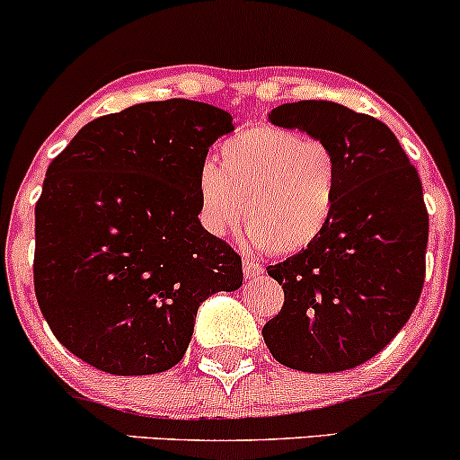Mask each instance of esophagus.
Returning a JSON list of instances; mask_svg holds the SVG:
<instances>
[{
  "label": "esophagus",
  "instance_id": "esophagus-1",
  "mask_svg": "<svg viewBox=\"0 0 460 460\" xmlns=\"http://www.w3.org/2000/svg\"><path fill=\"white\" fill-rule=\"evenodd\" d=\"M242 270H244L246 279H255L260 277V274H263V266L261 263H257L255 260H244V263H242Z\"/></svg>",
  "mask_w": 460,
  "mask_h": 460
}]
</instances>
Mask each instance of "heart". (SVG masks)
<instances>
[{"label": "heart", "instance_id": "heart-1", "mask_svg": "<svg viewBox=\"0 0 460 460\" xmlns=\"http://www.w3.org/2000/svg\"><path fill=\"white\" fill-rule=\"evenodd\" d=\"M218 160L220 166L208 162L199 172L200 218L209 234L225 235L242 209L251 248L292 255L324 234L340 183L337 157L324 140L260 123L220 142Z\"/></svg>", "mask_w": 460, "mask_h": 460}]
</instances>
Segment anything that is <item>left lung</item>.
I'll return each mask as SVG.
<instances>
[{
    "label": "left lung",
    "mask_w": 460,
    "mask_h": 460,
    "mask_svg": "<svg viewBox=\"0 0 460 460\" xmlns=\"http://www.w3.org/2000/svg\"><path fill=\"white\" fill-rule=\"evenodd\" d=\"M268 120L324 140L340 183L324 234L268 266L285 303L263 341L298 372H344L378 355L420 300L429 244L420 175L387 125L346 105L283 103Z\"/></svg>",
    "instance_id": "8db88e82"
}]
</instances>
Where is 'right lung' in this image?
Wrapping results in <instances>:
<instances>
[{
    "instance_id": "right-lung-1",
    "label": "right lung",
    "mask_w": 460,
    "mask_h": 460,
    "mask_svg": "<svg viewBox=\"0 0 460 460\" xmlns=\"http://www.w3.org/2000/svg\"><path fill=\"white\" fill-rule=\"evenodd\" d=\"M231 120L188 99L131 105L84 125L47 168L34 292L58 341L88 366L166 372L200 303L242 285V257L199 220V172Z\"/></svg>"
}]
</instances>
